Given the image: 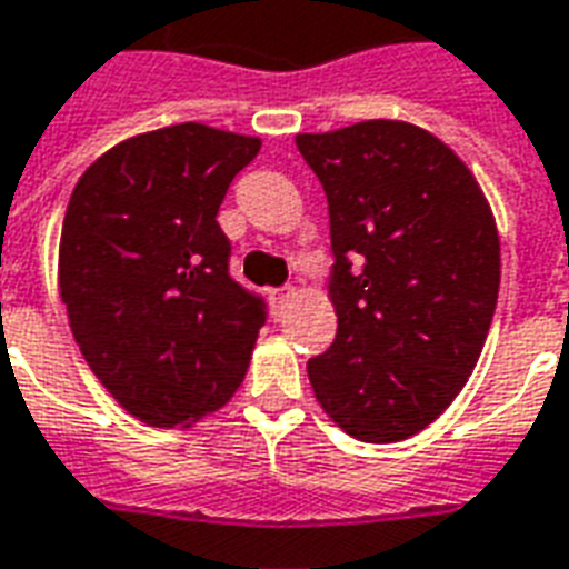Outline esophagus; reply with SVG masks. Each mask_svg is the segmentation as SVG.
Wrapping results in <instances>:
<instances>
[{"label":"esophagus","mask_w":569,"mask_h":569,"mask_svg":"<svg viewBox=\"0 0 569 569\" xmlns=\"http://www.w3.org/2000/svg\"><path fill=\"white\" fill-rule=\"evenodd\" d=\"M292 296H296V289H289V286H286V289H277V292H273V305L286 307V301Z\"/></svg>","instance_id":"obj_1"}]
</instances>
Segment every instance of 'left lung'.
Here are the masks:
<instances>
[{"mask_svg":"<svg viewBox=\"0 0 569 569\" xmlns=\"http://www.w3.org/2000/svg\"><path fill=\"white\" fill-rule=\"evenodd\" d=\"M296 144L326 189L338 313L307 377L349 437L398 443L477 368L498 305V226L470 168L419 126L365 120Z\"/></svg>","mask_w":569,"mask_h":569,"instance_id":"1","label":"left lung"}]
</instances>
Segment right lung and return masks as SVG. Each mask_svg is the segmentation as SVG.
Masks as SVG:
<instances>
[{
    "mask_svg": "<svg viewBox=\"0 0 569 569\" xmlns=\"http://www.w3.org/2000/svg\"><path fill=\"white\" fill-rule=\"evenodd\" d=\"M262 141L201 123L134 134L71 192L60 296L83 359L123 410L189 428L243 382L264 301L231 280L217 213Z\"/></svg>",
    "mask_w": 569,
    "mask_h": 569,
    "instance_id": "obj_1",
    "label": "right lung"
}]
</instances>
